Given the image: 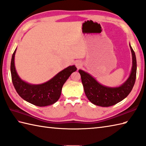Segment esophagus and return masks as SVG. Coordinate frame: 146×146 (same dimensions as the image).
I'll return each mask as SVG.
<instances>
[{"label": "esophagus", "instance_id": "obj_1", "mask_svg": "<svg viewBox=\"0 0 146 146\" xmlns=\"http://www.w3.org/2000/svg\"><path fill=\"white\" fill-rule=\"evenodd\" d=\"M82 62H80V61H77V62H76V66L78 69H80V68L82 67Z\"/></svg>", "mask_w": 146, "mask_h": 146}]
</instances>
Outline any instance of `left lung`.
Here are the masks:
<instances>
[{"instance_id": "left-lung-1", "label": "left lung", "mask_w": 146, "mask_h": 146, "mask_svg": "<svg viewBox=\"0 0 146 146\" xmlns=\"http://www.w3.org/2000/svg\"><path fill=\"white\" fill-rule=\"evenodd\" d=\"M132 67L130 76L121 86L109 87L99 84L92 76L82 70H79L81 77L84 92L87 98L94 104L101 107L114 106L124 99L131 92L135 81L137 62L134 51L131 45Z\"/></svg>"}]
</instances>
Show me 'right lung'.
Instances as JSON below:
<instances>
[{
    "instance_id": "obj_1",
    "label": "right lung",
    "mask_w": 146,
    "mask_h": 146,
    "mask_svg": "<svg viewBox=\"0 0 146 146\" xmlns=\"http://www.w3.org/2000/svg\"><path fill=\"white\" fill-rule=\"evenodd\" d=\"M16 49L12 54L11 72L13 85L16 91L24 100L39 107L53 104L59 100L62 86L77 68L75 66H69L64 69L48 81L42 84L34 85L22 80L17 73L14 64Z\"/></svg>"
}]
</instances>
